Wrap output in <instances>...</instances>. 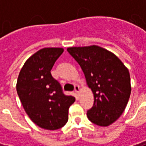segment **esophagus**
I'll list each match as a JSON object with an SVG mask.
<instances>
[{
	"label": "esophagus",
	"mask_w": 146,
	"mask_h": 146,
	"mask_svg": "<svg viewBox=\"0 0 146 146\" xmlns=\"http://www.w3.org/2000/svg\"><path fill=\"white\" fill-rule=\"evenodd\" d=\"M74 91H75V92L76 94H79V92H80V86H75V87H74Z\"/></svg>",
	"instance_id": "34e87169"
}]
</instances>
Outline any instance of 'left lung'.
<instances>
[{"instance_id":"obj_1","label":"left lung","mask_w":146,"mask_h":146,"mask_svg":"<svg viewBox=\"0 0 146 146\" xmlns=\"http://www.w3.org/2000/svg\"><path fill=\"white\" fill-rule=\"evenodd\" d=\"M67 51L80 64L94 95L87 117L95 124L106 127L120 117L131 93L128 69L113 53L101 47H72Z\"/></svg>"}]
</instances>
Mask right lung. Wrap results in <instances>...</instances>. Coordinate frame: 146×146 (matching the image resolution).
Wrapping results in <instances>:
<instances>
[{"label":"right lung","mask_w":146,"mask_h":146,"mask_svg":"<svg viewBox=\"0 0 146 146\" xmlns=\"http://www.w3.org/2000/svg\"><path fill=\"white\" fill-rule=\"evenodd\" d=\"M63 52L60 48L41 49L26 60L17 80V94L26 113L37 126L49 130L66 124L69 108L76 100L64 95L50 73Z\"/></svg>","instance_id":"obj_1"}]
</instances>
